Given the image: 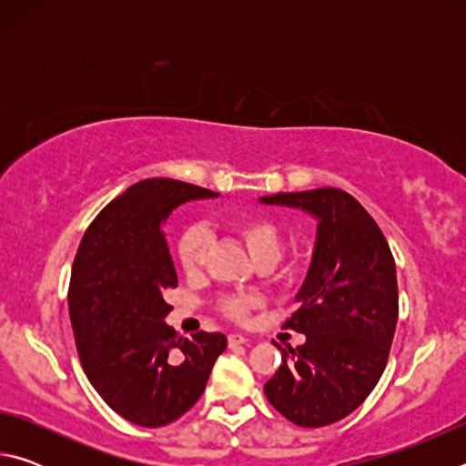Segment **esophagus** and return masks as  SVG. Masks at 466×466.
I'll return each instance as SVG.
<instances>
[{
	"label": "esophagus",
	"instance_id": "esophagus-1",
	"mask_svg": "<svg viewBox=\"0 0 466 466\" xmlns=\"http://www.w3.org/2000/svg\"><path fill=\"white\" fill-rule=\"evenodd\" d=\"M247 341H248V339L244 337L242 333H230V335H228V345H230V347L242 345V343H247Z\"/></svg>",
	"mask_w": 466,
	"mask_h": 466
}]
</instances>
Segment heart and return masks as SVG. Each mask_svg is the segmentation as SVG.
<instances>
[{"mask_svg": "<svg viewBox=\"0 0 466 466\" xmlns=\"http://www.w3.org/2000/svg\"><path fill=\"white\" fill-rule=\"evenodd\" d=\"M228 232L238 238L257 265H271L279 258L283 248V234L279 226L263 216H238L226 222ZM211 236L201 224L187 228L177 240V263L187 278H199L208 263ZM258 306V299L252 296L228 294L216 299L218 312L228 320L242 322L250 317V312Z\"/></svg>", "mask_w": 466, "mask_h": 466, "instance_id": "heart-1", "label": "heart"}]
</instances>
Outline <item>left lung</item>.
Returning <instances> with one entry per match:
<instances>
[{
  "label": "left lung",
  "instance_id": "left-lung-1",
  "mask_svg": "<svg viewBox=\"0 0 466 466\" xmlns=\"http://www.w3.org/2000/svg\"><path fill=\"white\" fill-rule=\"evenodd\" d=\"M319 219L310 271L283 329L306 335L281 350L267 400L299 428L335 423L364 403L389 361L399 317L394 258L374 218L335 187L261 197Z\"/></svg>",
  "mask_w": 466,
  "mask_h": 466
}]
</instances>
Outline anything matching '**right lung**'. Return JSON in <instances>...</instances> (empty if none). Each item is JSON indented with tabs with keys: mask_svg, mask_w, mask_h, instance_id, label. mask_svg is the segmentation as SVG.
I'll use <instances>...</instances> for the list:
<instances>
[{
	"mask_svg": "<svg viewBox=\"0 0 466 466\" xmlns=\"http://www.w3.org/2000/svg\"><path fill=\"white\" fill-rule=\"evenodd\" d=\"M216 197L172 178H146L92 219L69 279V319L77 356L102 400L125 420L160 428L178 420L205 390L222 333L177 335L164 325L178 286L162 222L177 205Z\"/></svg>",
	"mask_w": 466,
	"mask_h": 466,
	"instance_id": "right-lung-1",
	"label": "right lung"
}]
</instances>
